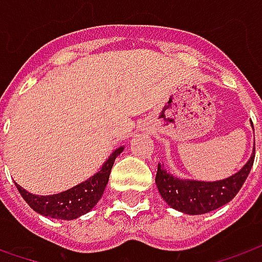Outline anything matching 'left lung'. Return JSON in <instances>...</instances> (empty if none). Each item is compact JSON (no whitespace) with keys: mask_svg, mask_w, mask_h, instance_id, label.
Here are the masks:
<instances>
[{"mask_svg":"<svg viewBox=\"0 0 262 262\" xmlns=\"http://www.w3.org/2000/svg\"><path fill=\"white\" fill-rule=\"evenodd\" d=\"M255 159V148L248 163L237 173L223 181L200 182L184 181L157 166L156 185L162 198L169 206L185 214H204L227 204L239 192L251 172Z\"/></svg>","mask_w":262,"mask_h":262,"instance_id":"obj_1","label":"left lung"}]
</instances>
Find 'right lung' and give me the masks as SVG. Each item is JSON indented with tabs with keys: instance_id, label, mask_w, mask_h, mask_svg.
<instances>
[{
	"instance_id": "add662e5",
	"label": "right lung",
	"mask_w": 262,
	"mask_h": 262,
	"mask_svg": "<svg viewBox=\"0 0 262 262\" xmlns=\"http://www.w3.org/2000/svg\"><path fill=\"white\" fill-rule=\"evenodd\" d=\"M124 148L119 147L112 153V156L106 160V163L102 169L92 176L89 181L74 186L68 191H64L61 194L48 196L33 195L27 192L20 185H17L18 192L25 198V201L35 210L36 213L52 219H61V220H73L77 217L86 214L93 207L97 204V201L102 198V194L105 191L106 184L109 181V173L114 166V162L118 155Z\"/></svg>"
}]
</instances>
